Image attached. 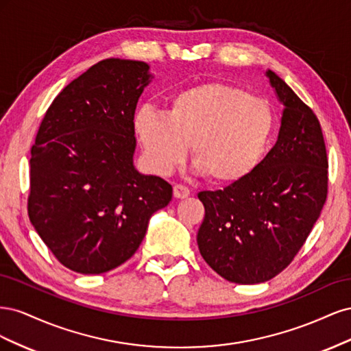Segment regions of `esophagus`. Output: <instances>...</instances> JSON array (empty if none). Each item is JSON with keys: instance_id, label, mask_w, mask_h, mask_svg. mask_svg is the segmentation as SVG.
I'll return each instance as SVG.
<instances>
[{"instance_id": "1", "label": "esophagus", "mask_w": 351, "mask_h": 351, "mask_svg": "<svg viewBox=\"0 0 351 351\" xmlns=\"http://www.w3.org/2000/svg\"><path fill=\"white\" fill-rule=\"evenodd\" d=\"M173 193H174V197H177V199H184V197L190 196V189L183 184H176L173 189Z\"/></svg>"}]
</instances>
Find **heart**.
<instances>
[{
	"mask_svg": "<svg viewBox=\"0 0 351 351\" xmlns=\"http://www.w3.org/2000/svg\"><path fill=\"white\" fill-rule=\"evenodd\" d=\"M134 132L147 162L168 174L192 143L193 162L217 184L241 182L258 167L275 127L271 105L237 84L208 82L178 90L167 112L141 108Z\"/></svg>",
	"mask_w": 351,
	"mask_h": 351,
	"instance_id": "heart-1",
	"label": "heart"
}]
</instances>
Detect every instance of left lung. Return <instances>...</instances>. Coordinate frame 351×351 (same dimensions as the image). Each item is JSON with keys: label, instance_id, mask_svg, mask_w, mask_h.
<instances>
[{"label": "left lung", "instance_id": "left-lung-1", "mask_svg": "<svg viewBox=\"0 0 351 351\" xmlns=\"http://www.w3.org/2000/svg\"><path fill=\"white\" fill-rule=\"evenodd\" d=\"M267 74L284 104L277 143L241 182L197 195L205 206L197 231L202 258L237 284L265 282L289 267L328 195L319 120L281 77Z\"/></svg>", "mask_w": 351, "mask_h": 351}]
</instances>
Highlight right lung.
Instances as JSON below:
<instances>
[{
	"label": "right lung",
	"instance_id": "right-lung-1",
	"mask_svg": "<svg viewBox=\"0 0 351 351\" xmlns=\"http://www.w3.org/2000/svg\"><path fill=\"white\" fill-rule=\"evenodd\" d=\"M149 66L108 58L52 101L30 149L27 214L52 254L80 274L130 259L173 187L133 165L134 111Z\"/></svg>",
	"mask_w": 351,
	"mask_h": 351
}]
</instances>
